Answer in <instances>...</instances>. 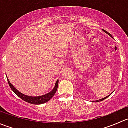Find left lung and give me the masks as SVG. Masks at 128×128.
I'll use <instances>...</instances> for the list:
<instances>
[{
	"instance_id": "obj_1",
	"label": "left lung",
	"mask_w": 128,
	"mask_h": 128,
	"mask_svg": "<svg viewBox=\"0 0 128 128\" xmlns=\"http://www.w3.org/2000/svg\"><path fill=\"white\" fill-rule=\"evenodd\" d=\"M102 30L104 31V32H106V34H108L109 36H111V38H112V36L111 35V34H110V33L108 32H107V31H106L105 30H104V29H102ZM109 96H106V97H105V98H102V99H101V100H96V101H94V102H100V101H103V100H104L105 99H106Z\"/></svg>"
}]
</instances>
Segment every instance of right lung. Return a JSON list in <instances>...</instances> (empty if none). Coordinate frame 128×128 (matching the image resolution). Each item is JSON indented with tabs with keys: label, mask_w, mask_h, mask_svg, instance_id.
<instances>
[{
	"label": "right lung",
	"mask_w": 128,
	"mask_h": 128,
	"mask_svg": "<svg viewBox=\"0 0 128 128\" xmlns=\"http://www.w3.org/2000/svg\"><path fill=\"white\" fill-rule=\"evenodd\" d=\"M7 79L8 84H9L10 88L14 92L15 94H16L17 96H18L20 98L22 99V100L28 102V103L32 104H44L45 103V102H48V101H49V100L54 96L55 93L56 92L58 87V83H59V80H57L54 89H53L51 91L49 92V93H48V94H44V95L39 96H29L25 95V94L20 92L18 91L17 89H16V88H14V86L10 82L8 78H7Z\"/></svg>",
	"instance_id": "1"
}]
</instances>
